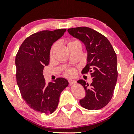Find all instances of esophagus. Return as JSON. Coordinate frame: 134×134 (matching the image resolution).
Returning <instances> with one entry per match:
<instances>
[{"mask_svg": "<svg viewBox=\"0 0 134 134\" xmlns=\"http://www.w3.org/2000/svg\"><path fill=\"white\" fill-rule=\"evenodd\" d=\"M69 84H70V85H72V84H76V81H75V80H73V79H69Z\"/></svg>", "mask_w": 134, "mask_h": 134, "instance_id": "esophagus-1", "label": "esophagus"}]
</instances>
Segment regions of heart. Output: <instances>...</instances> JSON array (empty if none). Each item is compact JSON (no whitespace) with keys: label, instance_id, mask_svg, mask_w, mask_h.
I'll list each match as a JSON object with an SVG mask.
<instances>
[{"label":"heart","instance_id":"1","mask_svg":"<svg viewBox=\"0 0 134 134\" xmlns=\"http://www.w3.org/2000/svg\"><path fill=\"white\" fill-rule=\"evenodd\" d=\"M74 42H77V41H72V42L70 43H74ZM56 47H57V44H54V45L52 47L51 50H50V55H52L53 54L55 49H56ZM74 74H75V70H74V69H69V70H67V71L65 72V75L67 77H71L72 76H74Z\"/></svg>","mask_w":134,"mask_h":134}]
</instances>
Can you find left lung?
I'll return each mask as SVG.
<instances>
[{
	"mask_svg": "<svg viewBox=\"0 0 134 134\" xmlns=\"http://www.w3.org/2000/svg\"><path fill=\"white\" fill-rule=\"evenodd\" d=\"M67 31L85 46L87 64L82 74L90 72L93 79L90 85L83 79L77 81L86 92L79 103L90 110L102 108L111 100L117 81V58L114 49L105 36L90 27H74Z\"/></svg>",
	"mask_w": 134,
	"mask_h": 134,
	"instance_id": "1",
	"label": "left lung"
}]
</instances>
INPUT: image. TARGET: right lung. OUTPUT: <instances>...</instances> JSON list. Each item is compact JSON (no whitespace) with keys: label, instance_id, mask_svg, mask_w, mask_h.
Listing matches in <instances>:
<instances>
[{"label":"right lung","instance_id":"obj_1","mask_svg":"<svg viewBox=\"0 0 134 134\" xmlns=\"http://www.w3.org/2000/svg\"><path fill=\"white\" fill-rule=\"evenodd\" d=\"M66 29L42 31L25 40L16 56V81L23 99L35 111L46 115L57 108L60 95L69 82L62 77L46 84L43 70L49 64L52 44Z\"/></svg>","mask_w":134,"mask_h":134}]
</instances>
